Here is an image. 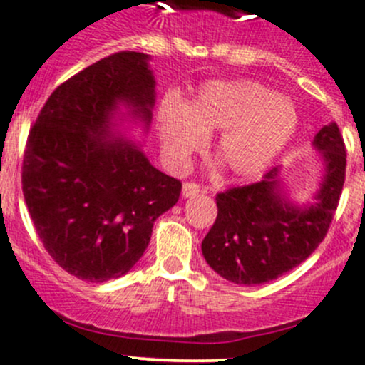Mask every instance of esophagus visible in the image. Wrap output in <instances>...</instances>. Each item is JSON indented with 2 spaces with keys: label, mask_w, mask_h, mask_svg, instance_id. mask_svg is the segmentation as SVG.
Listing matches in <instances>:
<instances>
[{
  "label": "esophagus",
  "mask_w": 365,
  "mask_h": 365,
  "mask_svg": "<svg viewBox=\"0 0 365 365\" xmlns=\"http://www.w3.org/2000/svg\"><path fill=\"white\" fill-rule=\"evenodd\" d=\"M182 192L185 197H194V196H197L200 192H205V189L196 182H185L183 183Z\"/></svg>",
  "instance_id": "obj_1"
}]
</instances>
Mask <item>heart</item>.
<instances>
[{"label":"heart","mask_w":365,"mask_h":365,"mask_svg":"<svg viewBox=\"0 0 365 365\" xmlns=\"http://www.w3.org/2000/svg\"><path fill=\"white\" fill-rule=\"evenodd\" d=\"M298 128V110L287 98L258 81L205 85L187 112L175 101L162 107V144L176 168L203 146V133L217 132L214 153L237 178L257 176L274 160Z\"/></svg>","instance_id":"obj_1"}]
</instances>
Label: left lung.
Wrapping results in <instances>:
<instances>
[{
    "instance_id": "8db88e82",
    "label": "left lung",
    "mask_w": 365,
    "mask_h": 365,
    "mask_svg": "<svg viewBox=\"0 0 365 365\" xmlns=\"http://www.w3.org/2000/svg\"><path fill=\"white\" fill-rule=\"evenodd\" d=\"M327 164L317 203L296 208L278 194V169L260 182L232 187L215 196L217 217L201 242L205 260L239 285H258L305 262L323 242L346 178V146L337 123L314 139Z\"/></svg>"
}]
</instances>
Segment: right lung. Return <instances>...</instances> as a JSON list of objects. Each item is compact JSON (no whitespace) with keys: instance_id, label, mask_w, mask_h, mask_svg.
I'll list each match as a JSON object with an SVG mask.
<instances>
[{"instance_id":"obj_1","label":"right lung","mask_w":365,"mask_h":365,"mask_svg":"<svg viewBox=\"0 0 365 365\" xmlns=\"http://www.w3.org/2000/svg\"><path fill=\"white\" fill-rule=\"evenodd\" d=\"M148 55L119 51L60 83L38 112L23 157V194L53 260L87 282L119 278L148 247L182 182L143 151L107 139L119 101L146 123L155 103Z\"/></svg>"}]
</instances>
